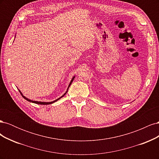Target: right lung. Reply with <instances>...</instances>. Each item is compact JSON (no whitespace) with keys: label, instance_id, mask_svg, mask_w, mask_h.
<instances>
[{"label":"right lung","instance_id":"add662e5","mask_svg":"<svg viewBox=\"0 0 159 159\" xmlns=\"http://www.w3.org/2000/svg\"><path fill=\"white\" fill-rule=\"evenodd\" d=\"M75 78V76H74L73 77V78L71 79V81H70V84H69V86H68V89H67V91H66V92L62 95V96H61V97L60 98H58V99H57L56 100H55V101H53V102H36V101H32V100H30V99H28V98H26L25 96H24L23 95H22V93L20 92V91L19 90V91H20V94H21V95L22 96V97L25 98L26 100H27L28 102H32V103H36V104H40V105H49V104H51V103H54V102H57V100H59L60 99H61L62 97H64V96L66 94V93L68 92V89H69V87L70 86V85L71 84V83H72V81H74V79Z\"/></svg>","mask_w":159,"mask_h":159}]
</instances>
